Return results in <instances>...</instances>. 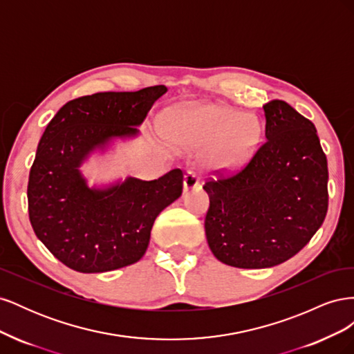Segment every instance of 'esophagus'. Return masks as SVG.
Segmentation results:
<instances>
[{"label": "esophagus", "instance_id": "34e87169", "mask_svg": "<svg viewBox=\"0 0 354 354\" xmlns=\"http://www.w3.org/2000/svg\"><path fill=\"white\" fill-rule=\"evenodd\" d=\"M183 186H185V190H190V189H195L199 186V177L194 173V171H187V173L185 174Z\"/></svg>", "mask_w": 354, "mask_h": 354}]
</instances>
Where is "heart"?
<instances>
[{
	"instance_id": "obj_1",
	"label": "heart",
	"mask_w": 354,
	"mask_h": 354,
	"mask_svg": "<svg viewBox=\"0 0 354 354\" xmlns=\"http://www.w3.org/2000/svg\"><path fill=\"white\" fill-rule=\"evenodd\" d=\"M162 130L169 137L187 138L195 145L211 142L205 162L216 169H230L241 164L259 137V127L250 116L217 104H201L169 113Z\"/></svg>"
}]
</instances>
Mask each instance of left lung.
Returning <instances> with one entry per match:
<instances>
[{
  "label": "left lung",
  "instance_id": "obj_1",
  "mask_svg": "<svg viewBox=\"0 0 354 354\" xmlns=\"http://www.w3.org/2000/svg\"><path fill=\"white\" fill-rule=\"evenodd\" d=\"M266 142L239 173L209 180L205 234L224 264L267 269L303 250L328 211V162L312 121L282 100L263 106Z\"/></svg>",
  "mask_w": 354,
  "mask_h": 354
}]
</instances>
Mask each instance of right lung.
<instances>
[{"mask_svg": "<svg viewBox=\"0 0 354 354\" xmlns=\"http://www.w3.org/2000/svg\"><path fill=\"white\" fill-rule=\"evenodd\" d=\"M165 85L106 91L68 102L42 134L28 183L29 220L37 238L69 269L103 273L145 255L159 212L181 196L183 173L158 180L127 177L90 186L81 167L140 127Z\"/></svg>", "mask_w": 354, "mask_h": 354, "instance_id": "obj_1", "label": "right lung"}]
</instances>
